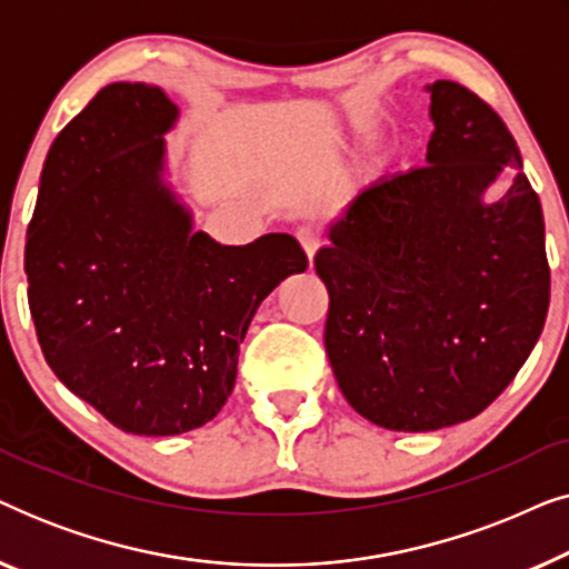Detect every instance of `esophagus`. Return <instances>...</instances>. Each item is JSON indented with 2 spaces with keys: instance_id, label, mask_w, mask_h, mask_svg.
Segmentation results:
<instances>
[{
  "instance_id": "1",
  "label": "esophagus",
  "mask_w": 569,
  "mask_h": 569,
  "mask_svg": "<svg viewBox=\"0 0 569 569\" xmlns=\"http://www.w3.org/2000/svg\"><path fill=\"white\" fill-rule=\"evenodd\" d=\"M298 240H300V246L306 248V253H308V261H310V267H313V256H316L318 248H321V236H318L316 230H310V228H302V230L298 232Z\"/></svg>"
}]
</instances>
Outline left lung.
Instances as JSON below:
<instances>
[{"label": "left lung", "mask_w": 569, "mask_h": 569, "mask_svg": "<svg viewBox=\"0 0 569 569\" xmlns=\"http://www.w3.org/2000/svg\"><path fill=\"white\" fill-rule=\"evenodd\" d=\"M430 92L427 166L365 186L329 224L326 355L357 415L430 432L485 411L549 310L541 201L505 121L463 84ZM517 170L502 200L483 193Z\"/></svg>", "instance_id": "8db88e82"}]
</instances>
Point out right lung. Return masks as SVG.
<instances>
[{
  "label": "right lung",
  "instance_id": "right-lung-1",
  "mask_svg": "<svg viewBox=\"0 0 569 569\" xmlns=\"http://www.w3.org/2000/svg\"><path fill=\"white\" fill-rule=\"evenodd\" d=\"M178 106L113 82L46 154L28 224V306L46 362L131 435L207 425L232 393L256 308L308 256L287 232L222 246L168 183Z\"/></svg>",
  "mask_w": 569,
  "mask_h": 569
}]
</instances>
